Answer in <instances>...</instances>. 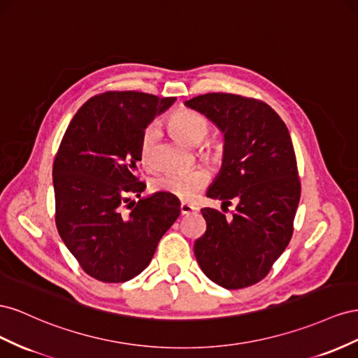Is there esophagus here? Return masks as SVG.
Here are the masks:
<instances>
[{
    "mask_svg": "<svg viewBox=\"0 0 358 358\" xmlns=\"http://www.w3.org/2000/svg\"><path fill=\"white\" fill-rule=\"evenodd\" d=\"M196 210L198 208L195 206H192V203H187V202H181V206H180L181 214H189V213H193V211H196Z\"/></svg>",
    "mask_w": 358,
    "mask_h": 358,
    "instance_id": "esophagus-1",
    "label": "esophagus"
}]
</instances>
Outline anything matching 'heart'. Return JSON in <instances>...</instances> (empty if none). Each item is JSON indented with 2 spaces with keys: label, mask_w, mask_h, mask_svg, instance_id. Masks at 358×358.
Returning a JSON list of instances; mask_svg holds the SVG:
<instances>
[{
  "label": "heart",
  "mask_w": 358,
  "mask_h": 358,
  "mask_svg": "<svg viewBox=\"0 0 358 358\" xmlns=\"http://www.w3.org/2000/svg\"><path fill=\"white\" fill-rule=\"evenodd\" d=\"M169 129L186 144L198 148V156L203 160H214L219 156V145L216 141L207 139L211 131V122L199 112L181 108L169 117ZM159 138L156 124H150L142 131L139 139V160L147 169L152 168V150ZM210 173L206 168L195 166L186 171H172L162 173L152 180V189L168 193L182 201H192L208 185Z\"/></svg>",
  "instance_id": "obj_1"
}]
</instances>
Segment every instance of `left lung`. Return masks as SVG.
<instances>
[{
    "label": "left lung",
    "instance_id": "left-lung-1",
    "mask_svg": "<svg viewBox=\"0 0 358 358\" xmlns=\"http://www.w3.org/2000/svg\"><path fill=\"white\" fill-rule=\"evenodd\" d=\"M224 134V159L207 196L238 206L227 217L202 208L207 229L193 250L201 270L227 289L267 275L291 241L301 195L297 157L283 120L265 101L208 93L186 101ZM222 207V210H224Z\"/></svg>",
    "mask_w": 358,
    "mask_h": 358
}]
</instances>
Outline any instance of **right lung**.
Wrapping results in <instances>:
<instances>
[{"instance_id": "1", "label": "right lung", "mask_w": 358, "mask_h": 358, "mask_svg": "<svg viewBox=\"0 0 358 358\" xmlns=\"http://www.w3.org/2000/svg\"><path fill=\"white\" fill-rule=\"evenodd\" d=\"M173 100L106 91L80 106L61 139L52 168L55 224L80 268L100 282L138 275L178 217L180 201L168 193L134 201L145 190L141 135Z\"/></svg>"}]
</instances>
